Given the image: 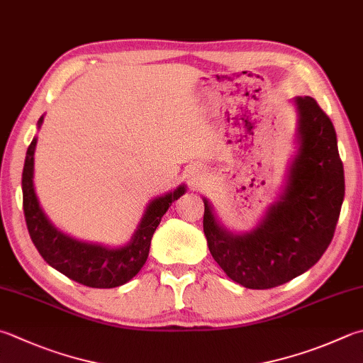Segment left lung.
I'll return each mask as SVG.
<instances>
[{
	"label": "left lung",
	"instance_id": "left-lung-1",
	"mask_svg": "<svg viewBox=\"0 0 363 363\" xmlns=\"http://www.w3.org/2000/svg\"><path fill=\"white\" fill-rule=\"evenodd\" d=\"M298 113V152L279 199L256 229L235 235L218 223L203 199V234L218 265L248 289H270L316 264L337 228L345 197V172L337 134L310 96L294 99Z\"/></svg>",
	"mask_w": 363,
	"mask_h": 363
}]
</instances>
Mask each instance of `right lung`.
Instances as JSON below:
<instances>
[{
    "instance_id": "obj_1",
    "label": "right lung",
    "mask_w": 363,
    "mask_h": 363,
    "mask_svg": "<svg viewBox=\"0 0 363 363\" xmlns=\"http://www.w3.org/2000/svg\"><path fill=\"white\" fill-rule=\"evenodd\" d=\"M43 121L44 117H40L38 128H40ZM36 142L38 139L34 138L26 150L22 191L26 228L39 255L55 270L88 288L111 289L128 283L145 264L152 237L161 223V218L172 202L184 194L186 188L179 186L172 193L150 202L138 230L121 248H107L102 245L79 242L55 228L40 208L33 183Z\"/></svg>"
}]
</instances>
